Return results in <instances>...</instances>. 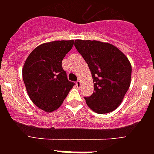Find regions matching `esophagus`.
Here are the masks:
<instances>
[{
  "label": "esophagus",
  "mask_w": 154,
  "mask_h": 154,
  "mask_svg": "<svg viewBox=\"0 0 154 154\" xmlns=\"http://www.w3.org/2000/svg\"><path fill=\"white\" fill-rule=\"evenodd\" d=\"M76 85L77 86V88L81 87V82H80V80H77V82H76Z\"/></svg>",
  "instance_id": "esophagus-1"
}]
</instances>
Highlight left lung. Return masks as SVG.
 Wrapping results in <instances>:
<instances>
[{
	"mask_svg": "<svg viewBox=\"0 0 154 154\" xmlns=\"http://www.w3.org/2000/svg\"><path fill=\"white\" fill-rule=\"evenodd\" d=\"M74 46L89 65L94 93L85 97L87 105L104 114L116 109L130 85L132 67L117 47L97 41L75 40Z\"/></svg>",
	"mask_w": 154,
	"mask_h": 154,
	"instance_id": "obj_1",
	"label": "left lung"
}]
</instances>
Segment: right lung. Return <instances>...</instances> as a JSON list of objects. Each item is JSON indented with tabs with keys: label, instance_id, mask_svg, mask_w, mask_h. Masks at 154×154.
<instances>
[{
	"label": "right lung",
	"instance_id": "add662e5",
	"mask_svg": "<svg viewBox=\"0 0 154 154\" xmlns=\"http://www.w3.org/2000/svg\"><path fill=\"white\" fill-rule=\"evenodd\" d=\"M73 41L45 43L30 53L23 67V81L32 101L45 112L60 107L75 85L69 82L61 61Z\"/></svg>",
	"mask_w": 154,
	"mask_h": 154
}]
</instances>
